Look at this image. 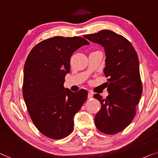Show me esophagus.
<instances>
[{"mask_svg": "<svg viewBox=\"0 0 158 158\" xmlns=\"http://www.w3.org/2000/svg\"><path fill=\"white\" fill-rule=\"evenodd\" d=\"M93 98V94L91 92H89L88 94V98L89 99H91V98Z\"/></svg>", "mask_w": 158, "mask_h": 158, "instance_id": "1", "label": "esophagus"}]
</instances>
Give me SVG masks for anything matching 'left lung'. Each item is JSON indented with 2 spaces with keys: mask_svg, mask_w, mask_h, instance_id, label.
Listing matches in <instances>:
<instances>
[{
  "mask_svg": "<svg viewBox=\"0 0 158 158\" xmlns=\"http://www.w3.org/2000/svg\"><path fill=\"white\" fill-rule=\"evenodd\" d=\"M84 37L102 44L105 49L106 58L103 73L109 78L106 82L109 96L103 98L98 94L94 95L102 105L94 121L102 133L114 135L133 121L142 95L137 52L128 40L111 30H103Z\"/></svg>",
  "mask_w": 158,
  "mask_h": 158,
  "instance_id": "obj_1",
  "label": "left lung"
}]
</instances>
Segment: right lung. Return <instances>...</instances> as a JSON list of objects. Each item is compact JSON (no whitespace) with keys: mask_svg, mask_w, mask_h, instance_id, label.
Wrapping results in <instances>:
<instances>
[{"mask_svg":"<svg viewBox=\"0 0 158 158\" xmlns=\"http://www.w3.org/2000/svg\"><path fill=\"white\" fill-rule=\"evenodd\" d=\"M83 37L55 36L42 40L30 52L23 72V95L32 123L51 139L64 138L74 129V118L88 92H72L64 82L74 52L89 44Z\"/></svg>","mask_w":158,"mask_h":158,"instance_id":"obj_1","label":"right lung"}]
</instances>
